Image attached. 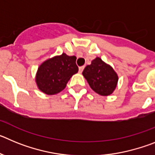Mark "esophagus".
Segmentation results:
<instances>
[{"label":"esophagus","instance_id":"1","mask_svg":"<svg viewBox=\"0 0 155 155\" xmlns=\"http://www.w3.org/2000/svg\"><path fill=\"white\" fill-rule=\"evenodd\" d=\"M84 66H82V67H80V68H79V72H80L81 74L82 73V71H83V70H84Z\"/></svg>","mask_w":155,"mask_h":155}]
</instances>
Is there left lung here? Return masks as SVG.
Listing matches in <instances>:
<instances>
[{
    "instance_id": "obj_1",
    "label": "left lung",
    "mask_w": 155,
    "mask_h": 155,
    "mask_svg": "<svg viewBox=\"0 0 155 155\" xmlns=\"http://www.w3.org/2000/svg\"><path fill=\"white\" fill-rule=\"evenodd\" d=\"M82 74L91 89L103 96L112 94L118 82V76L113 68L99 57H96L90 65L86 66Z\"/></svg>"
}]
</instances>
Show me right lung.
Segmentation results:
<instances>
[{"label":"right lung","instance_id":"add662e5","mask_svg":"<svg viewBox=\"0 0 155 155\" xmlns=\"http://www.w3.org/2000/svg\"><path fill=\"white\" fill-rule=\"evenodd\" d=\"M75 56L66 53L44 61L38 68L35 81L39 89L46 94L61 92L67 86L68 81L78 73Z\"/></svg>","mask_w":155,"mask_h":155}]
</instances>
